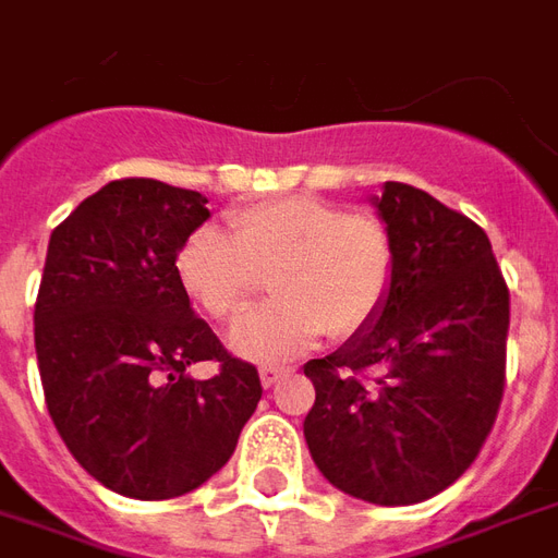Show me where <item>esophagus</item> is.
I'll return each mask as SVG.
<instances>
[{"label": "esophagus", "mask_w": 558, "mask_h": 558, "mask_svg": "<svg viewBox=\"0 0 558 558\" xmlns=\"http://www.w3.org/2000/svg\"><path fill=\"white\" fill-rule=\"evenodd\" d=\"M287 374L283 367H263L259 371V383H263V388H271L275 383H280V376Z\"/></svg>", "instance_id": "esophagus-1"}]
</instances>
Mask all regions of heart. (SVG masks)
<instances>
[{"mask_svg": "<svg viewBox=\"0 0 558 558\" xmlns=\"http://www.w3.org/2000/svg\"><path fill=\"white\" fill-rule=\"evenodd\" d=\"M232 239L215 227L194 230L175 254V278L211 319H230L268 275L275 302L239 319L230 350L247 362H280L307 350L323 331L350 338L386 304L395 278V244L367 211L287 196L235 208Z\"/></svg>", "mask_w": 558, "mask_h": 558, "instance_id": "heart-1", "label": "heart"}]
</instances>
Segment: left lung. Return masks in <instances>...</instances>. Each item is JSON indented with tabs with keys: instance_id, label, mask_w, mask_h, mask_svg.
Instances as JSON below:
<instances>
[{
	"instance_id": "8db88e82",
	"label": "left lung",
	"mask_w": 558,
	"mask_h": 558,
	"mask_svg": "<svg viewBox=\"0 0 558 558\" xmlns=\"http://www.w3.org/2000/svg\"><path fill=\"white\" fill-rule=\"evenodd\" d=\"M374 206L395 244L391 290L371 326L304 364V439L338 490L415 505L472 466L496 421L508 287L487 232L427 191L386 182Z\"/></svg>"
}]
</instances>
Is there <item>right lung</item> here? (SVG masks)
I'll list each match as a JSON object with an SVG mask.
<instances>
[{
    "mask_svg": "<svg viewBox=\"0 0 558 558\" xmlns=\"http://www.w3.org/2000/svg\"><path fill=\"white\" fill-rule=\"evenodd\" d=\"M206 196L119 179L50 235L35 302L47 410L80 466L128 499H172L235 451L263 398L254 364L232 359L175 278ZM218 361L211 380L186 367Z\"/></svg>",
    "mask_w": 558,
    "mask_h": 558,
    "instance_id": "right-lung-1",
    "label": "right lung"
}]
</instances>
